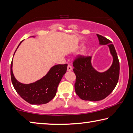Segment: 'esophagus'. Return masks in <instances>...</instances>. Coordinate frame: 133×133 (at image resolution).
Wrapping results in <instances>:
<instances>
[{
  "label": "esophagus",
  "instance_id": "esophagus-1",
  "mask_svg": "<svg viewBox=\"0 0 133 133\" xmlns=\"http://www.w3.org/2000/svg\"><path fill=\"white\" fill-rule=\"evenodd\" d=\"M67 71H71L72 70V67L70 66V65H68V66H67Z\"/></svg>",
  "mask_w": 133,
  "mask_h": 133
}]
</instances>
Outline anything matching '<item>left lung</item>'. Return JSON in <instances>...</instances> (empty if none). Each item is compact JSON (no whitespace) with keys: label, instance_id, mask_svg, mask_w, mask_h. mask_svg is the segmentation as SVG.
Segmentation results:
<instances>
[{"label":"left lung","instance_id":"8db88e82","mask_svg":"<svg viewBox=\"0 0 133 133\" xmlns=\"http://www.w3.org/2000/svg\"><path fill=\"white\" fill-rule=\"evenodd\" d=\"M99 44L107 45L112 56V65L107 71L99 72L91 63L92 57L79 56L73 62V71L76 76V93L82 99L98 101L104 99L115 89L119 75V63L117 52L111 41L96 34Z\"/></svg>","mask_w":133,"mask_h":133}]
</instances>
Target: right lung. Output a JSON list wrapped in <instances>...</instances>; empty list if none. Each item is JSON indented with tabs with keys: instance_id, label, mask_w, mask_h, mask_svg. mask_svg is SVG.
Wrapping results in <instances>:
<instances>
[{
	"instance_id": "1",
	"label": "right lung",
	"mask_w": 133,
	"mask_h": 133,
	"mask_svg": "<svg viewBox=\"0 0 133 133\" xmlns=\"http://www.w3.org/2000/svg\"><path fill=\"white\" fill-rule=\"evenodd\" d=\"M21 43L22 41L16 50ZM12 66L13 60L10 64V76L15 89L25 101L34 105L47 104L56 96L58 84L66 73L67 67V64L56 65L52 67L46 75L41 79L34 83L24 84L18 82L15 77Z\"/></svg>"
}]
</instances>
